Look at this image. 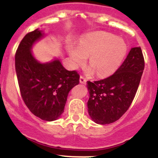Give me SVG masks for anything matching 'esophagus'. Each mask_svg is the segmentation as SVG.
Wrapping results in <instances>:
<instances>
[{"mask_svg":"<svg viewBox=\"0 0 158 158\" xmlns=\"http://www.w3.org/2000/svg\"><path fill=\"white\" fill-rule=\"evenodd\" d=\"M79 82L82 84H85V82H86V79H85V78L83 77V76H80V78H79Z\"/></svg>","mask_w":158,"mask_h":158,"instance_id":"34e87169","label":"esophagus"}]
</instances>
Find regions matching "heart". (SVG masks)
I'll list each match as a JSON object with an SVG mask.
<instances>
[{
    "mask_svg": "<svg viewBox=\"0 0 158 158\" xmlns=\"http://www.w3.org/2000/svg\"><path fill=\"white\" fill-rule=\"evenodd\" d=\"M127 47L124 40L108 33L90 35L80 41L79 47L71 44L69 52L73 67L78 68L86 62L89 57L90 67L88 75L96 72L100 77H105L117 70L122 63Z\"/></svg>",
    "mask_w": 158,
    "mask_h": 158,
    "instance_id": "heart-1",
    "label": "heart"
}]
</instances>
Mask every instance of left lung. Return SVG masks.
Returning <instances> with one entry per match:
<instances>
[{
  "label": "left lung",
  "mask_w": 158,
  "mask_h": 158,
  "mask_svg": "<svg viewBox=\"0 0 158 158\" xmlns=\"http://www.w3.org/2000/svg\"><path fill=\"white\" fill-rule=\"evenodd\" d=\"M144 69L140 47L131 49L117 71L102 80L87 82L89 98L87 102L92 120L100 125L118 120L130 107Z\"/></svg>",
  "instance_id": "obj_1"
}]
</instances>
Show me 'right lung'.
<instances>
[{"label":"right lung","instance_id":"right-lung-1","mask_svg":"<svg viewBox=\"0 0 158 158\" xmlns=\"http://www.w3.org/2000/svg\"><path fill=\"white\" fill-rule=\"evenodd\" d=\"M45 36L38 28L23 37L16 52L15 69L26 106L36 117L52 122L64 111L68 94L79 84V75L65 69L56 57L47 63L35 58L32 48Z\"/></svg>","mask_w":158,"mask_h":158}]
</instances>
